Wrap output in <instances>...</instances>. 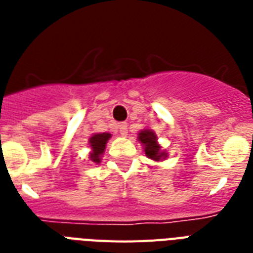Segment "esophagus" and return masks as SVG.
Masks as SVG:
<instances>
[{"label": "esophagus", "mask_w": 253, "mask_h": 253, "mask_svg": "<svg viewBox=\"0 0 253 253\" xmlns=\"http://www.w3.org/2000/svg\"><path fill=\"white\" fill-rule=\"evenodd\" d=\"M118 128H119V132H121V135H122V136H126V135H127V125H126V123H119Z\"/></svg>", "instance_id": "esophagus-1"}]
</instances>
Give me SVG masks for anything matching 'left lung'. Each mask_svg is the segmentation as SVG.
<instances>
[{"label":"left lung","mask_w":253,"mask_h":253,"mask_svg":"<svg viewBox=\"0 0 253 253\" xmlns=\"http://www.w3.org/2000/svg\"><path fill=\"white\" fill-rule=\"evenodd\" d=\"M138 140L148 159L154 162H163L168 158V152L162 148L158 142V135L151 128H143L138 132Z\"/></svg>","instance_id":"left-lung-1"}]
</instances>
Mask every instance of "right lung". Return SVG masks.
<instances>
[{
	"label": "right lung",
	"instance_id": "1",
	"mask_svg": "<svg viewBox=\"0 0 253 253\" xmlns=\"http://www.w3.org/2000/svg\"><path fill=\"white\" fill-rule=\"evenodd\" d=\"M111 138V134L109 132H97L93 134L89 138V147H90V152H89V159L93 163H101L105 148H106L107 140Z\"/></svg>",
	"mask_w": 253,
	"mask_h": 253
}]
</instances>
